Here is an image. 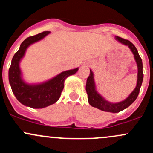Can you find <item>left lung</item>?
Wrapping results in <instances>:
<instances>
[{"label": "left lung", "instance_id": "1", "mask_svg": "<svg viewBox=\"0 0 153 153\" xmlns=\"http://www.w3.org/2000/svg\"><path fill=\"white\" fill-rule=\"evenodd\" d=\"M116 40H118L119 42L122 43L123 44L128 46L131 51L133 53L134 57H135V61L138 65V81H137V86L135 89L132 91V93L129 95L126 99L124 101H121V102L116 103V104H112V103L108 102L104 98L101 96L95 90V83H94V78H93V73L92 71L90 70V73L87 78V81H86V91L88 95V101H89V104L93 107H96L98 109H101V110L105 111V112H110L116 113V112H119L121 111L124 110V109L127 108L128 106H130L134 101L136 100L137 97H138V94L140 92V88H141V84H142L143 74V64H142V60H141V57H140L139 54H138V50H137L136 47L133 45L132 43L128 41L126 39H124L122 38L116 36L115 37Z\"/></svg>", "mask_w": 153, "mask_h": 153}]
</instances>
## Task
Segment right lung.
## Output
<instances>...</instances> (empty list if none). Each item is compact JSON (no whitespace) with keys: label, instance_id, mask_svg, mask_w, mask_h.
<instances>
[{"label":"right lung","instance_id":"right-lung-1","mask_svg":"<svg viewBox=\"0 0 153 153\" xmlns=\"http://www.w3.org/2000/svg\"><path fill=\"white\" fill-rule=\"evenodd\" d=\"M49 33L47 31L43 32L24 40L18 52L14 55L9 69V81L14 95L21 104L35 109L55 104L61 96L66 78L78 70V68H76L65 71L47 82L38 85H29L23 81L19 62L24 57L26 49L30 44L40 41Z\"/></svg>","mask_w":153,"mask_h":153}]
</instances>
